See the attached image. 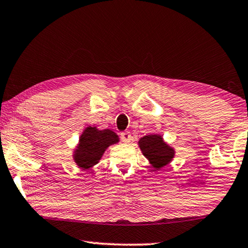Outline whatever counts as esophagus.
I'll return each instance as SVG.
<instances>
[{"label":"esophagus","mask_w":248,"mask_h":248,"mask_svg":"<svg viewBox=\"0 0 248 248\" xmlns=\"http://www.w3.org/2000/svg\"><path fill=\"white\" fill-rule=\"evenodd\" d=\"M121 140L124 142H129L132 140V135L129 132H122L121 133Z\"/></svg>","instance_id":"obj_1"}]
</instances>
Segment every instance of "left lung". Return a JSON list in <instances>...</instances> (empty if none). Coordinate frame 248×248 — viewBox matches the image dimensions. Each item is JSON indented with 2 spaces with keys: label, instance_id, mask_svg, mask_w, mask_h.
<instances>
[{
  "label": "left lung",
  "instance_id": "left-lung-1",
  "mask_svg": "<svg viewBox=\"0 0 248 248\" xmlns=\"http://www.w3.org/2000/svg\"><path fill=\"white\" fill-rule=\"evenodd\" d=\"M140 147L145 157L155 169L167 166L174 157V150L163 141L161 136L155 134L142 137L140 140Z\"/></svg>",
  "mask_w": 248,
  "mask_h": 248
}]
</instances>
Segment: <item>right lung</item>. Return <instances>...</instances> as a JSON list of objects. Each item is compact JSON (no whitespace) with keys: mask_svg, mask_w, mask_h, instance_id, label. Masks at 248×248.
<instances>
[{"mask_svg":"<svg viewBox=\"0 0 248 248\" xmlns=\"http://www.w3.org/2000/svg\"><path fill=\"white\" fill-rule=\"evenodd\" d=\"M117 141L119 137L110 129L99 131L95 127H87L80 137L74 160L81 169H89L99 162L108 146Z\"/></svg>","mask_w":248,"mask_h":248,"instance_id":"right-lung-1","label":"right lung"}]
</instances>
